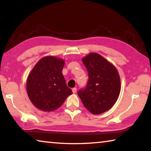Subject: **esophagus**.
Listing matches in <instances>:
<instances>
[{
	"mask_svg": "<svg viewBox=\"0 0 151 151\" xmlns=\"http://www.w3.org/2000/svg\"><path fill=\"white\" fill-rule=\"evenodd\" d=\"M72 91H73V93H76V91H77V89H76V88H73L72 89Z\"/></svg>",
	"mask_w": 151,
	"mask_h": 151,
	"instance_id": "esophagus-1",
	"label": "esophagus"
}]
</instances>
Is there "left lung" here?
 Masks as SVG:
<instances>
[{"label":"left lung","mask_w":151,"mask_h":151,"mask_svg":"<svg viewBox=\"0 0 151 151\" xmlns=\"http://www.w3.org/2000/svg\"><path fill=\"white\" fill-rule=\"evenodd\" d=\"M88 71V80L85 88L78 92L83 105L93 114L109 110L118 99L121 92V79L116 68L96 52L89 53L82 58Z\"/></svg>","instance_id":"8db88e82"}]
</instances>
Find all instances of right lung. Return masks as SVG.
<instances>
[{"label": "right lung", "mask_w": 151, "mask_h": 151, "mask_svg": "<svg viewBox=\"0 0 151 151\" xmlns=\"http://www.w3.org/2000/svg\"><path fill=\"white\" fill-rule=\"evenodd\" d=\"M65 60L47 56L42 58L30 71L27 80V94L38 109L50 112L62 105L73 92L63 75Z\"/></svg>", "instance_id": "obj_1"}]
</instances>
